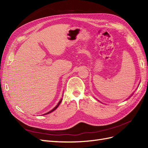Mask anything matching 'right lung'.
Masks as SVG:
<instances>
[{
	"label": "right lung",
	"instance_id": "right-lung-1",
	"mask_svg": "<svg viewBox=\"0 0 148 148\" xmlns=\"http://www.w3.org/2000/svg\"><path fill=\"white\" fill-rule=\"evenodd\" d=\"M61 101H62V100H60V101H59V103H58V104L54 107V108H53L52 110H51L50 112H47V113H46V114H44V115H46V114H49V113H51L52 112H53V111H54L57 108V107H58V106H59V104H60V102H61Z\"/></svg>",
	"mask_w": 148,
	"mask_h": 148
}]
</instances>
